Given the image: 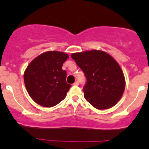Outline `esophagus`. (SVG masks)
<instances>
[{"label": "esophagus", "instance_id": "34e87169", "mask_svg": "<svg viewBox=\"0 0 149 149\" xmlns=\"http://www.w3.org/2000/svg\"><path fill=\"white\" fill-rule=\"evenodd\" d=\"M79 81H76L74 84H73V85H74V86H78V85H79Z\"/></svg>", "mask_w": 149, "mask_h": 149}]
</instances>
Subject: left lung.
I'll return each instance as SVG.
<instances>
[{"label":"left lung","mask_w":149,"mask_h":149,"mask_svg":"<svg viewBox=\"0 0 149 149\" xmlns=\"http://www.w3.org/2000/svg\"><path fill=\"white\" fill-rule=\"evenodd\" d=\"M86 78L84 97L94 107L106 109L120 100L125 87L124 74L116 61L102 50L85 51L71 55Z\"/></svg>","instance_id":"8db88e82"}]
</instances>
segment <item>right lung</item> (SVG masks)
Segmentation results:
<instances>
[{"mask_svg": "<svg viewBox=\"0 0 149 149\" xmlns=\"http://www.w3.org/2000/svg\"><path fill=\"white\" fill-rule=\"evenodd\" d=\"M68 55L48 51L34 58L26 68L24 80L26 91L38 104L52 107L66 97L70 84L66 82V71L62 69Z\"/></svg>", "mask_w": 149, "mask_h": 149, "instance_id": "obj_1", "label": "right lung"}]
</instances>
